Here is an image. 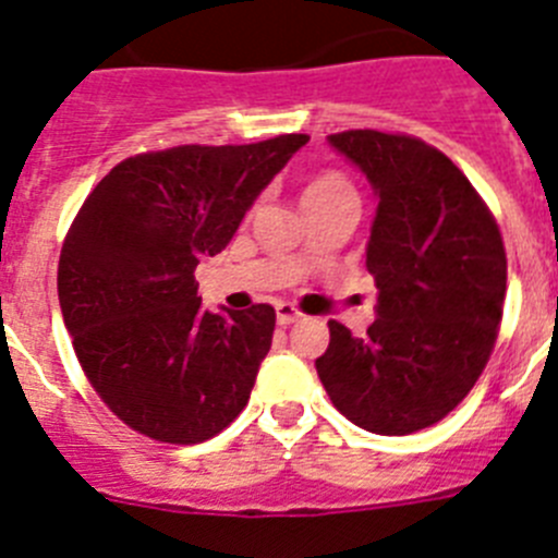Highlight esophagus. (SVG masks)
<instances>
[{"instance_id": "esophagus-1", "label": "esophagus", "mask_w": 558, "mask_h": 558, "mask_svg": "<svg viewBox=\"0 0 558 558\" xmlns=\"http://www.w3.org/2000/svg\"><path fill=\"white\" fill-rule=\"evenodd\" d=\"M276 322L282 324V327H290V324L302 322V313H299V310H295L293 304L279 302V304H276Z\"/></svg>"}]
</instances>
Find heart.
<instances>
[{"mask_svg":"<svg viewBox=\"0 0 558 558\" xmlns=\"http://www.w3.org/2000/svg\"><path fill=\"white\" fill-rule=\"evenodd\" d=\"M347 195H354L352 184H349L340 172H318L302 192V204H322V201H335V198H347Z\"/></svg>","mask_w":558,"mask_h":558,"instance_id":"obj_1","label":"heart"}]
</instances>
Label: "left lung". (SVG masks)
<instances>
[{"label":"left lung","instance_id":"8db88e82","mask_svg":"<svg viewBox=\"0 0 558 558\" xmlns=\"http://www.w3.org/2000/svg\"><path fill=\"white\" fill-rule=\"evenodd\" d=\"M377 195L366 268L377 282L372 327L329 322L315 360L332 405L377 436L436 425L481 377L506 299L495 218L461 170L422 140L379 131L327 136Z\"/></svg>","mask_w":558,"mask_h":558}]
</instances>
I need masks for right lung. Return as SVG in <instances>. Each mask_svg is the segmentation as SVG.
Returning <instances> with one entry per match:
<instances>
[{
	"instance_id": "right-lung-1",
	"label": "right lung",
	"mask_w": 558,
	"mask_h": 558,
	"mask_svg": "<svg viewBox=\"0 0 558 558\" xmlns=\"http://www.w3.org/2000/svg\"><path fill=\"white\" fill-rule=\"evenodd\" d=\"M310 142L181 145L120 161L92 190L58 263V299L100 399L133 430L198 445L248 405L270 304L209 313L195 268L231 243L259 192Z\"/></svg>"
}]
</instances>
